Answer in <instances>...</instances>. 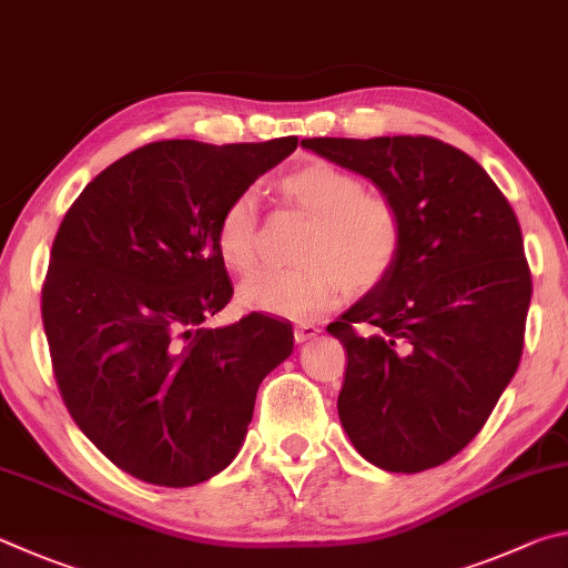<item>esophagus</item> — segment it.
<instances>
[{"label":"esophagus","mask_w":568,"mask_h":568,"mask_svg":"<svg viewBox=\"0 0 568 568\" xmlns=\"http://www.w3.org/2000/svg\"><path fill=\"white\" fill-rule=\"evenodd\" d=\"M316 334H320V326H314V324H300V326H294V342H296V344L310 342V339H314Z\"/></svg>","instance_id":"esophagus-1"}]
</instances>
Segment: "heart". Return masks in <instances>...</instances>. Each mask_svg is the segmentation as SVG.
<instances>
[{
  "mask_svg": "<svg viewBox=\"0 0 568 568\" xmlns=\"http://www.w3.org/2000/svg\"><path fill=\"white\" fill-rule=\"evenodd\" d=\"M282 196L312 216L292 268L248 278L239 292L246 310L294 316L320 314L352 292H372L394 272L404 246L399 209L369 194L359 174L332 162H312L286 174ZM216 248L226 268L252 274L258 266V199L246 189L232 196L216 222Z\"/></svg>",
  "mask_w": 568,
  "mask_h": 568,
  "instance_id": "1",
  "label": "heart"
}]
</instances>
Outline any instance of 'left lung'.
I'll return each instance as SVG.
<instances>
[{
	"label": "left lung",
	"mask_w": 568,
	"mask_h": 568,
	"mask_svg": "<svg viewBox=\"0 0 568 568\" xmlns=\"http://www.w3.org/2000/svg\"><path fill=\"white\" fill-rule=\"evenodd\" d=\"M302 144L372 179L404 224L394 272L326 326L346 349L344 432L379 469H434L481 432L519 369L531 302L519 219L481 164L442 139Z\"/></svg>",
	"instance_id": "8db88e82"
}]
</instances>
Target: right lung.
Segmentation results:
<instances>
[{"label":"right lung","mask_w":568,"mask_h":568,"mask_svg":"<svg viewBox=\"0 0 568 568\" xmlns=\"http://www.w3.org/2000/svg\"><path fill=\"white\" fill-rule=\"evenodd\" d=\"M300 139H164L97 174L54 236L42 322L74 424L119 469L194 486L226 469L292 326L252 312L206 329L232 300L216 222Z\"/></svg>","instance_id":"add662e5"}]
</instances>
